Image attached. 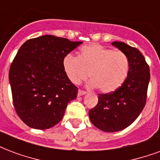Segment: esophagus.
I'll use <instances>...</instances> for the list:
<instances>
[{
    "label": "esophagus",
    "instance_id": "34e87169",
    "mask_svg": "<svg viewBox=\"0 0 160 160\" xmlns=\"http://www.w3.org/2000/svg\"><path fill=\"white\" fill-rule=\"evenodd\" d=\"M86 93V92H85V91H82V90H79L78 91V96H83L85 95Z\"/></svg>",
    "mask_w": 160,
    "mask_h": 160
}]
</instances>
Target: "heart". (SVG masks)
Instances as JSON below:
<instances>
[{
    "label": "heart",
    "instance_id": "obj_1",
    "mask_svg": "<svg viewBox=\"0 0 160 160\" xmlns=\"http://www.w3.org/2000/svg\"><path fill=\"white\" fill-rule=\"evenodd\" d=\"M62 69L72 83L80 84L89 75L91 87L102 92L118 89L128 75L129 59L125 53L99 44L80 48L79 56L68 54L62 59Z\"/></svg>",
    "mask_w": 160,
    "mask_h": 160
}]
</instances>
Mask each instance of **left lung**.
<instances>
[{
	"mask_svg": "<svg viewBox=\"0 0 160 160\" xmlns=\"http://www.w3.org/2000/svg\"><path fill=\"white\" fill-rule=\"evenodd\" d=\"M127 56L130 63L128 75L114 92L98 94L97 106L89 110L91 122L106 132L124 130L134 122L146 104L150 80L149 66L140 51L121 41H113Z\"/></svg>",
	"mask_w": 160,
	"mask_h": 160,
	"instance_id": "obj_1",
	"label": "left lung"
}]
</instances>
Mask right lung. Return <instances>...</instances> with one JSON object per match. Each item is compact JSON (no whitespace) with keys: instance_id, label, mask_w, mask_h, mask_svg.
Segmentation results:
<instances>
[{"instance_id":"right-lung-1","label":"right lung","mask_w":160,"mask_h":160,"mask_svg":"<svg viewBox=\"0 0 160 160\" xmlns=\"http://www.w3.org/2000/svg\"><path fill=\"white\" fill-rule=\"evenodd\" d=\"M82 41L46 35L21 46L9 70L15 110L26 125L46 130L62 119L78 88L62 69V59Z\"/></svg>"}]
</instances>
